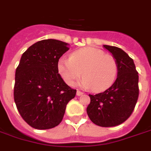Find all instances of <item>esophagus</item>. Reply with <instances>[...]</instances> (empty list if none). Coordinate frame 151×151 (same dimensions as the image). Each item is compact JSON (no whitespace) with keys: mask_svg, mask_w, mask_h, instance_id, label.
Returning <instances> with one entry per match:
<instances>
[{"mask_svg":"<svg viewBox=\"0 0 151 151\" xmlns=\"http://www.w3.org/2000/svg\"><path fill=\"white\" fill-rule=\"evenodd\" d=\"M83 94V93L81 92V91H80V90H77V92H76V95L77 96H82Z\"/></svg>","mask_w":151,"mask_h":151,"instance_id":"34e87169","label":"esophagus"}]
</instances>
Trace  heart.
Wrapping results in <instances>:
<instances>
[{
    "mask_svg": "<svg viewBox=\"0 0 151 151\" xmlns=\"http://www.w3.org/2000/svg\"><path fill=\"white\" fill-rule=\"evenodd\" d=\"M58 72L64 82L72 86L83 75L80 85L101 92L110 88L118 73L115 57L92 47L83 48L72 53L70 58L63 57L57 65Z\"/></svg>",
    "mask_w": 151,
    "mask_h": 151,
    "instance_id": "heart-1",
    "label": "heart"
}]
</instances>
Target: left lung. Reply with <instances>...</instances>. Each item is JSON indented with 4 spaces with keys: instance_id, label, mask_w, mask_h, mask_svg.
<instances>
[{
    "instance_id": "1",
    "label": "left lung",
    "mask_w": 151,
    "mask_h": 151,
    "mask_svg": "<svg viewBox=\"0 0 151 151\" xmlns=\"http://www.w3.org/2000/svg\"><path fill=\"white\" fill-rule=\"evenodd\" d=\"M115 57L118 73L115 82L104 92L91 95L87 113L94 124L102 127H113L122 124L133 113L139 95L138 73L134 60L123 50L104 45Z\"/></svg>"
}]
</instances>
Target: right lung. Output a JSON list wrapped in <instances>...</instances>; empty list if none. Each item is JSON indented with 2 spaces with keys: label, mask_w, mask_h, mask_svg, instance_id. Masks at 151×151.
<instances>
[{
  "label": "right lung",
  "mask_w": 151,
  "mask_h": 151,
  "mask_svg": "<svg viewBox=\"0 0 151 151\" xmlns=\"http://www.w3.org/2000/svg\"><path fill=\"white\" fill-rule=\"evenodd\" d=\"M68 44L55 39L39 41L23 53L15 73L14 96L23 120L31 127L48 129L62 122L66 106L76 94L58 72Z\"/></svg>",
  "instance_id": "right-lung-1"
}]
</instances>
